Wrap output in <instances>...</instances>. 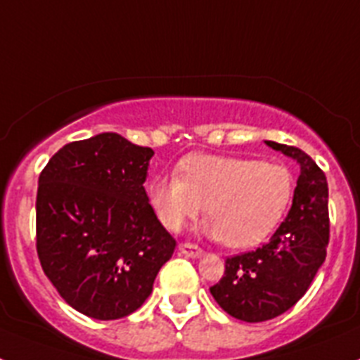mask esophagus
<instances>
[{
  "instance_id": "esophagus-1",
  "label": "esophagus",
  "mask_w": 360,
  "mask_h": 360,
  "mask_svg": "<svg viewBox=\"0 0 360 360\" xmlns=\"http://www.w3.org/2000/svg\"><path fill=\"white\" fill-rule=\"evenodd\" d=\"M178 250H180V254L189 257H200L203 254L202 247H198L195 243H180L178 245Z\"/></svg>"
}]
</instances>
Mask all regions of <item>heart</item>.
Masks as SVG:
<instances>
[{"label": "heart", "instance_id": "b5f03b06", "mask_svg": "<svg viewBox=\"0 0 360 360\" xmlns=\"http://www.w3.org/2000/svg\"><path fill=\"white\" fill-rule=\"evenodd\" d=\"M178 173L149 182L148 200L158 221L176 232L205 205L209 234L231 249L269 238L294 196V174L276 162L195 155Z\"/></svg>", "mask_w": 360, "mask_h": 360}]
</instances>
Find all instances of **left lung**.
<instances>
[{
    "mask_svg": "<svg viewBox=\"0 0 360 360\" xmlns=\"http://www.w3.org/2000/svg\"><path fill=\"white\" fill-rule=\"evenodd\" d=\"M266 144L301 165L292 207L265 245L227 257L224 276L209 288L229 316L245 323H262L290 310L316 278L330 241L328 182L323 169L299 148Z\"/></svg>",
    "mask_w": 360,
    "mask_h": 360,
    "instance_id": "1",
    "label": "left lung"
}]
</instances>
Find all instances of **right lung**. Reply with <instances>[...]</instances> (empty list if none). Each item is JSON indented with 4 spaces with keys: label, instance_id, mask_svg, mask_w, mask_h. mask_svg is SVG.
<instances>
[{
    "label": "right lung",
    "instance_id": "1",
    "mask_svg": "<svg viewBox=\"0 0 360 360\" xmlns=\"http://www.w3.org/2000/svg\"><path fill=\"white\" fill-rule=\"evenodd\" d=\"M151 148L117 133L63 146L39 174L36 249L46 278L88 317L141 308L176 241L149 205Z\"/></svg>",
    "mask_w": 360,
    "mask_h": 360
}]
</instances>
